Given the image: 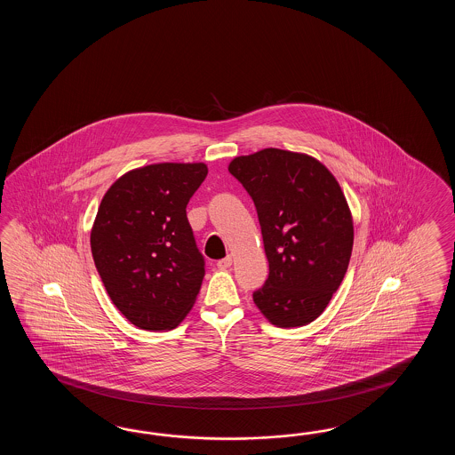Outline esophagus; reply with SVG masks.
I'll return each instance as SVG.
<instances>
[{"label": "esophagus", "mask_w": 455, "mask_h": 455, "mask_svg": "<svg viewBox=\"0 0 455 455\" xmlns=\"http://www.w3.org/2000/svg\"><path fill=\"white\" fill-rule=\"evenodd\" d=\"M232 265V257L231 255H228V257H224V259H221V260H218V263H216V267L220 268V270H228L229 267Z\"/></svg>", "instance_id": "1"}]
</instances>
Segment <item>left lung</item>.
<instances>
[{
    "mask_svg": "<svg viewBox=\"0 0 455 455\" xmlns=\"http://www.w3.org/2000/svg\"><path fill=\"white\" fill-rule=\"evenodd\" d=\"M231 172L251 195L270 273L253 302L273 325L317 319L348 270L353 220L337 179L307 155L267 148Z\"/></svg>",
    "mask_w": 455,
    "mask_h": 455,
    "instance_id": "obj_1",
    "label": "left lung"
}]
</instances>
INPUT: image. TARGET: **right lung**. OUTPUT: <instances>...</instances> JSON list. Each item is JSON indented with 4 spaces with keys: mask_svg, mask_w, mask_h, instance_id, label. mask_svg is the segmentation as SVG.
<instances>
[{
    "mask_svg": "<svg viewBox=\"0 0 455 455\" xmlns=\"http://www.w3.org/2000/svg\"><path fill=\"white\" fill-rule=\"evenodd\" d=\"M206 174L204 163L140 167L122 175L97 210V271L116 309L140 329H174L194 307L204 259L187 204Z\"/></svg>",
    "mask_w": 455,
    "mask_h": 455,
    "instance_id": "obj_1",
    "label": "right lung"
}]
</instances>
